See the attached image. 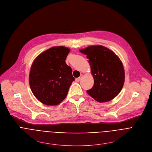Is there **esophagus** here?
<instances>
[{
    "label": "esophagus",
    "instance_id": "obj_1",
    "mask_svg": "<svg viewBox=\"0 0 152 152\" xmlns=\"http://www.w3.org/2000/svg\"><path fill=\"white\" fill-rule=\"evenodd\" d=\"M82 77H83V75H80V76L79 77H77V78L76 79V82H79L80 80L81 79V78H82Z\"/></svg>",
    "mask_w": 152,
    "mask_h": 152
}]
</instances>
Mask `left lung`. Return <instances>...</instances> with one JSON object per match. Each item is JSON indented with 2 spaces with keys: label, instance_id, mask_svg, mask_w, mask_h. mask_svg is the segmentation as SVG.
<instances>
[{
  "label": "left lung",
  "instance_id": "obj_1",
  "mask_svg": "<svg viewBox=\"0 0 152 152\" xmlns=\"http://www.w3.org/2000/svg\"><path fill=\"white\" fill-rule=\"evenodd\" d=\"M86 55L94 83L86 91L99 103L115 98L121 91L125 82V71L119 57L102 45H91L79 50Z\"/></svg>",
  "mask_w": 152,
  "mask_h": 152
}]
</instances>
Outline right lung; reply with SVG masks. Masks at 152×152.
Wrapping results in <instances>:
<instances>
[{
    "instance_id": "obj_1",
    "label": "right lung",
    "mask_w": 152,
    "mask_h": 152,
    "mask_svg": "<svg viewBox=\"0 0 152 152\" xmlns=\"http://www.w3.org/2000/svg\"><path fill=\"white\" fill-rule=\"evenodd\" d=\"M70 50L66 46H54L34 60L29 84L33 95L42 104L57 106L66 97L75 80L72 70L65 61Z\"/></svg>"
}]
</instances>
